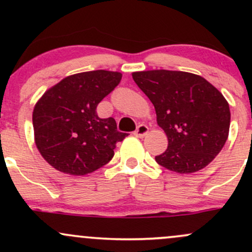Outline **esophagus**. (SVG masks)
Segmentation results:
<instances>
[{
    "instance_id": "34e87169",
    "label": "esophagus",
    "mask_w": 252,
    "mask_h": 252,
    "mask_svg": "<svg viewBox=\"0 0 252 252\" xmlns=\"http://www.w3.org/2000/svg\"><path fill=\"white\" fill-rule=\"evenodd\" d=\"M148 131H149L148 126H144V124H140V126L136 128L134 135L137 136V137H144V136L148 134Z\"/></svg>"
}]
</instances>
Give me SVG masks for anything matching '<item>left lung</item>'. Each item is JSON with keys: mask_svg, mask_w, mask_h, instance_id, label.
I'll return each instance as SVG.
<instances>
[{"mask_svg": "<svg viewBox=\"0 0 252 252\" xmlns=\"http://www.w3.org/2000/svg\"><path fill=\"white\" fill-rule=\"evenodd\" d=\"M132 79L153 103L156 122L168 138L156 162L179 174L195 173L212 162L230 129V108L221 92L189 72H132Z\"/></svg>", "mask_w": 252, "mask_h": 252, "instance_id": "obj_1", "label": "left lung"}]
</instances>
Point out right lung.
<instances>
[{"label": "right lung", "mask_w": 252, "mask_h": 252, "mask_svg": "<svg viewBox=\"0 0 252 252\" xmlns=\"http://www.w3.org/2000/svg\"><path fill=\"white\" fill-rule=\"evenodd\" d=\"M121 79V72H82L63 78L40 97L33 110L34 141L53 168L79 176L111 160L116 143L128 134L117 131L112 117H98L96 109Z\"/></svg>", "instance_id": "add662e5"}]
</instances>
